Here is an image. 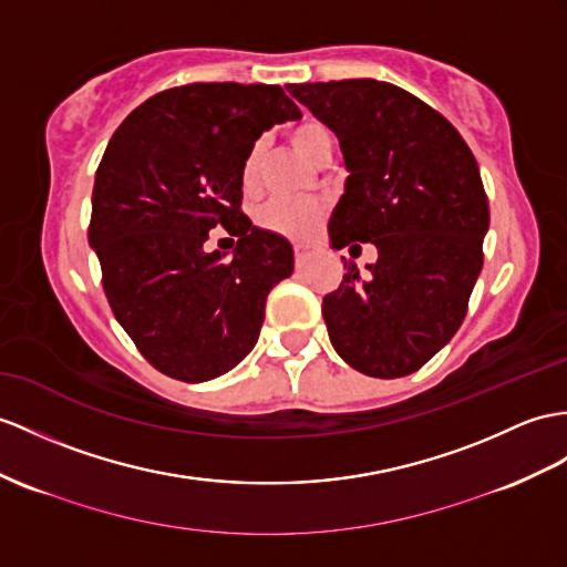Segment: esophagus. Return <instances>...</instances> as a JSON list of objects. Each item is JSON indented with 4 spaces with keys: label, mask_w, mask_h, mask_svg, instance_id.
<instances>
[{
    "label": "esophagus",
    "mask_w": 567,
    "mask_h": 567,
    "mask_svg": "<svg viewBox=\"0 0 567 567\" xmlns=\"http://www.w3.org/2000/svg\"><path fill=\"white\" fill-rule=\"evenodd\" d=\"M293 252H296V261L300 265V261H306V259L312 255V245H308V243H296V245H293Z\"/></svg>",
    "instance_id": "obj_1"
}]
</instances>
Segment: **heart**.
I'll list each match as a JSON object with an SVG mask.
<instances>
[{
	"label": "heart",
	"mask_w": 567,
	"mask_h": 567,
	"mask_svg": "<svg viewBox=\"0 0 567 567\" xmlns=\"http://www.w3.org/2000/svg\"><path fill=\"white\" fill-rule=\"evenodd\" d=\"M288 140H291L293 148L298 154L310 158L312 163L320 158L324 148L334 146L331 140V132L324 122L315 117H302L296 122L291 130H288ZM259 171H261V144H255L243 161L240 168V183L250 192L259 183ZM324 204L317 199H271L261 204L255 212V224L274 233V236L284 238H306L320 224L324 216Z\"/></svg>",
	"instance_id": "obj_1"
}]
</instances>
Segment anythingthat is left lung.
<instances>
[{
  "label": "left lung",
  "instance_id": "8db88e82",
  "mask_svg": "<svg viewBox=\"0 0 567 567\" xmlns=\"http://www.w3.org/2000/svg\"><path fill=\"white\" fill-rule=\"evenodd\" d=\"M286 89L339 136L351 173L329 218L331 245L378 247L365 276L349 265L322 298L331 347L363 375H411L462 327L483 267L478 163L437 110L388 81Z\"/></svg>",
  "mask_w": 567,
  "mask_h": 567
}]
</instances>
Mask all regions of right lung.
<instances>
[{"label": "right lung", "mask_w": 567, "mask_h": 567, "mask_svg": "<svg viewBox=\"0 0 567 567\" xmlns=\"http://www.w3.org/2000/svg\"><path fill=\"white\" fill-rule=\"evenodd\" d=\"M298 117L281 86L197 81L151 95L110 140L89 243L115 320L163 375L214 380L255 349L293 250L243 214L240 168L261 132ZM216 225L239 238L230 258L203 250Z\"/></svg>", "instance_id": "right-lung-1"}]
</instances>
